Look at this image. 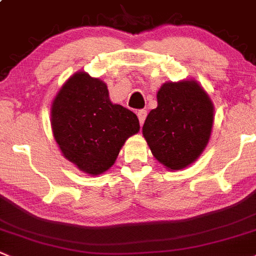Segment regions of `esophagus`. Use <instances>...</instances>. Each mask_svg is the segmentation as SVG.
I'll return each mask as SVG.
<instances>
[{"label":"esophagus","instance_id":"obj_1","mask_svg":"<svg viewBox=\"0 0 256 256\" xmlns=\"http://www.w3.org/2000/svg\"><path fill=\"white\" fill-rule=\"evenodd\" d=\"M137 116H138V119H140V124L142 126L146 120V116H147V110H144V109H140V110H138Z\"/></svg>","mask_w":256,"mask_h":256}]
</instances>
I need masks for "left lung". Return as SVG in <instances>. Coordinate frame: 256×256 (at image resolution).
<instances>
[{"mask_svg":"<svg viewBox=\"0 0 256 256\" xmlns=\"http://www.w3.org/2000/svg\"><path fill=\"white\" fill-rule=\"evenodd\" d=\"M158 106L148 114L143 136L153 156L171 170L191 164L205 150L214 123V106L196 82H166Z\"/></svg>","mask_w":256,"mask_h":256,"instance_id":"8db88e82","label":"left lung"}]
</instances>
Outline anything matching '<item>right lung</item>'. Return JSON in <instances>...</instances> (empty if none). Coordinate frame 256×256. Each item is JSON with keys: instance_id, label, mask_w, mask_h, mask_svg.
<instances>
[{"instance_id": "1", "label": "right lung", "mask_w": 256, "mask_h": 256, "mask_svg": "<svg viewBox=\"0 0 256 256\" xmlns=\"http://www.w3.org/2000/svg\"><path fill=\"white\" fill-rule=\"evenodd\" d=\"M51 126L65 158L86 174H100L113 166L126 138L140 130V120L109 100L102 80L78 72L54 99Z\"/></svg>"}]
</instances>
